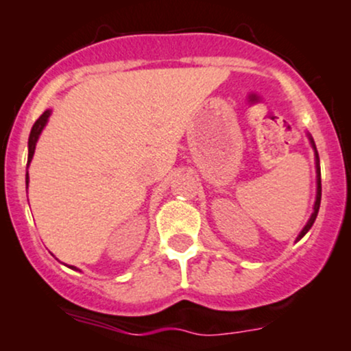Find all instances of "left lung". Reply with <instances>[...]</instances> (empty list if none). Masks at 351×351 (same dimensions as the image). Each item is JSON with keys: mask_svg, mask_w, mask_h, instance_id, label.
<instances>
[{"mask_svg": "<svg viewBox=\"0 0 351 351\" xmlns=\"http://www.w3.org/2000/svg\"><path fill=\"white\" fill-rule=\"evenodd\" d=\"M311 139V138H309ZM311 145H313V147H315V153H316V146H315V141H313L311 139ZM316 173H318V176H316V180H318V191H316V202H315V212H313V215H311V219H309V222L306 223V227L302 228L301 230V234L298 235V241H300L301 237H304V234L306 232L309 230V228L313 227V223H315V220H316V215H318V210H319V204H322V171H319V158H318V153H316Z\"/></svg>", "mask_w": 351, "mask_h": 351, "instance_id": "1", "label": "left lung"}]
</instances>
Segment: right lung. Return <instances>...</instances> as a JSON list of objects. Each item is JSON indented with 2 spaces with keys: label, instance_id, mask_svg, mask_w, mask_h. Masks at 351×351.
<instances>
[{
  "label": "right lung",
  "instance_id": "obj_1",
  "mask_svg": "<svg viewBox=\"0 0 351 351\" xmlns=\"http://www.w3.org/2000/svg\"><path fill=\"white\" fill-rule=\"evenodd\" d=\"M49 117H50V110H45V112H43L42 116L35 121V124H33L32 132H29V138H28V165H29V161H32L33 153H35V146H36V141H38L40 132H42V129L45 128ZM27 188H28V171H27ZM72 269H75V267H72Z\"/></svg>",
  "mask_w": 351,
  "mask_h": 351
}]
</instances>
